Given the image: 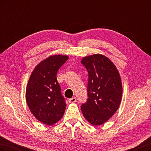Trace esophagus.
<instances>
[{
  "label": "esophagus",
  "instance_id": "obj_1",
  "mask_svg": "<svg viewBox=\"0 0 151 151\" xmlns=\"http://www.w3.org/2000/svg\"><path fill=\"white\" fill-rule=\"evenodd\" d=\"M76 101V97L72 98H70V99H68V102H69V103H75Z\"/></svg>",
  "mask_w": 151,
  "mask_h": 151
}]
</instances>
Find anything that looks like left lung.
<instances>
[{"label": "left lung", "instance_id": "left-lung-1", "mask_svg": "<svg viewBox=\"0 0 151 151\" xmlns=\"http://www.w3.org/2000/svg\"><path fill=\"white\" fill-rule=\"evenodd\" d=\"M81 63L89 75L88 98L81 105L82 113L91 124L102 125L120 106L123 92L120 75L115 64L101 54L84 57Z\"/></svg>", "mask_w": 151, "mask_h": 151}]
</instances>
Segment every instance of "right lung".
I'll return each instance as SVG.
<instances>
[{"label":"right lung","mask_w":151,"mask_h":151,"mask_svg":"<svg viewBox=\"0 0 151 151\" xmlns=\"http://www.w3.org/2000/svg\"><path fill=\"white\" fill-rule=\"evenodd\" d=\"M67 55H55L44 59L32 72L27 84L26 101L31 113L43 124L60 120L66 108L57 73L68 60Z\"/></svg>","instance_id":"add662e5"}]
</instances>
